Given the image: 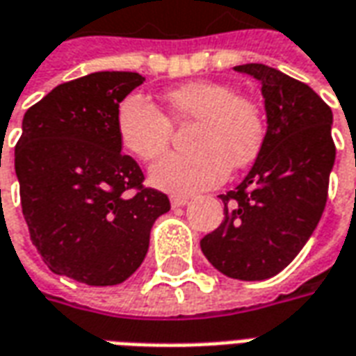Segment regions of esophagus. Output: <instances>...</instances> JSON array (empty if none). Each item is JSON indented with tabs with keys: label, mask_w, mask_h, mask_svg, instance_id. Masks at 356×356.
<instances>
[{
	"label": "esophagus",
	"mask_w": 356,
	"mask_h": 356,
	"mask_svg": "<svg viewBox=\"0 0 356 356\" xmlns=\"http://www.w3.org/2000/svg\"><path fill=\"white\" fill-rule=\"evenodd\" d=\"M170 200L173 208H181V206H186V204H188V196H181V194H177V196H171Z\"/></svg>",
	"instance_id": "1"
}]
</instances>
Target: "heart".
Returning <instances> with one entry per match:
<instances>
[{
	"label": "heart",
	"mask_w": 356,
	"mask_h": 356,
	"mask_svg": "<svg viewBox=\"0 0 356 356\" xmlns=\"http://www.w3.org/2000/svg\"><path fill=\"white\" fill-rule=\"evenodd\" d=\"M165 102L179 122H196L193 152H171L150 168V183L173 194H193L221 185L229 170H242L261 152L267 120L259 102L221 81H191L170 89ZM122 147L150 162L165 152L171 122L145 95L131 93L116 110Z\"/></svg>",
	"instance_id": "b5f03b06"
}]
</instances>
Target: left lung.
Masks as SVG:
<instances>
[{
	"label": "left lung",
	"mask_w": 356,
	"mask_h": 356,
	"mask_svg": "<svg viewBox=\"0 0 356 356\" xmlns=\"http://www.w3.org/2000/svg\"><path fill=\"white\" fill-rule=\"evenodd\" d=\"M234 70L261 81L267 137L246 179L219 196L223 223L200 248L225 276L265 280L293 261L321 221L336 160L332 108L276 68L252 63Z\"/></svg>",
	"instance_id": "1"
}]
</instances>
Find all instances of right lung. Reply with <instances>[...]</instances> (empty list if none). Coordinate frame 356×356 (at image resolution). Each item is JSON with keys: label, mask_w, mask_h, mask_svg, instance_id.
<instances>
[{"label": "right lung", "mask_w": 356, "mask_h": 356, "mask_svg": "<svg viewBox=\"0 0 356 356\" xmlns=\"http://www.w3.org/2000/svg\"><path fill=\"white\" fill-rule=\"evenodd\" d=\"M145 78L95 72L30 106L15 147L22 216L47 267L89 286H114L140 267L168 196L143 186L122 154L116 110Z\"/></svg>", "instance_id": "1"}]
</instances>
